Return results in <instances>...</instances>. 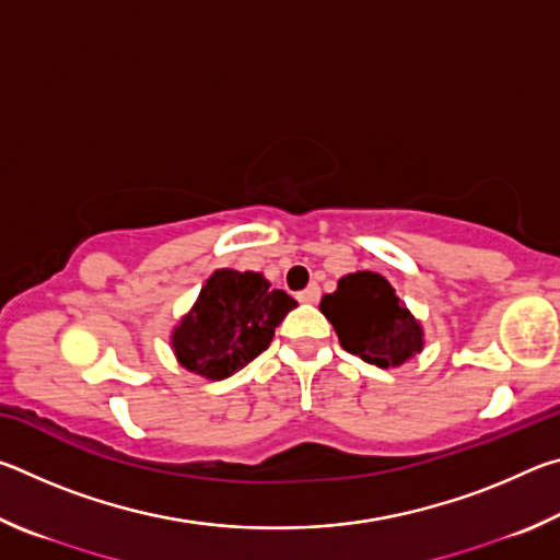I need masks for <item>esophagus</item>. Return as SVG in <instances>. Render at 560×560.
I'll use <instances>...</instances> for the list:
<instances>
[{
	"instance_id": "1",
	"label": "esophagus",
	"mask_w": 560,
	"mask_h": 560,
	"mask_svg": "<svg viewBox=\"0 0 560 560\" xmlns=\"http://www.w3.org/2000/svg\"><path fill=\"white\" fill-rule=\"evenodd\" d=\"M301 303H316L318 299H320V289L316 287V283H311L308 289H303V291H299V296H296Z\"/></svg>"
}]
</instances>
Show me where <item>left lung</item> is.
<instances>
[{
  "instance_id": "1",
  "label": "left lung",
  "mask_w": 560,
  "mask_h": 560,
  "mask_svg": "<svg viewBox=\"0 0 560 560\" xmlns=\"http://www.w3.org/2000/svg\"><path fill=\"white\" fill-rule=\"evenodd\" d=\"M320 314L336 328L348 353L377 368H397L424 346V334L390 281L375 271H355L320 299Z\"/></svg>"
}]
</instances>
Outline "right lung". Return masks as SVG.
<instances>
[{
  "label": "right lung",
  "mask_w": 560,
  "mask_h": 560,
  "mask_svg": "<svg viewBox=\"0 0 560 560\" xmlns=\"http://www.w3.org/2000/svg\"><path fill=\"white\" fill-rule=\"evenodd\" d=\"M299 303L271 289L257 271L217 269L170 338L177 363L207 381H222L269 348L277 328Z\"/></svg>",
  "instance_id": "right-lung-1"
}]
</instances>
